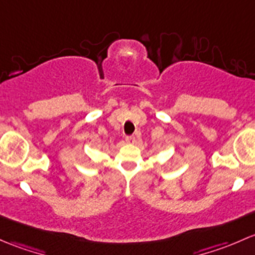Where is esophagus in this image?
Instances as JSON below:
<instances>
[{
    "mask_svg": "<svg viewBox=\"0 0 255 255\" xmlns=\"http://www.w3.org/2000/svg\"><path fill=\"white\" fill-rule=\"evenodd\" d=\"M125 140H127L128 143L135 142V137H133V136H127V138H125Z\"/></svg>",
    "mask_w": 255,
    "mask_h": 255,
    "instance_id": "1",
    "label": "esophagus"
}]
</instances>
